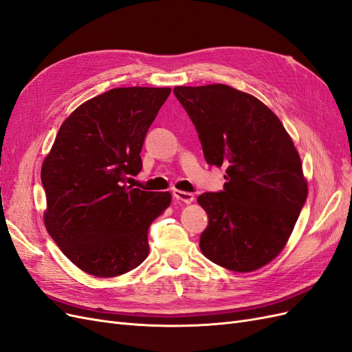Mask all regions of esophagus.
I'll list each match as a JSON object with an SVG mask.
<instances>
[{
    "label": "esophagus",
    "instance_id": "esophagus-1",
    "mask_svg": "<svg viewBox=\"0 0 352 352\" xmlns=\"http://www.w3.org/2000/svg\"><path fill=\"white\" fill-rule=\"evenodd\" d=\"M173 197L177 199V201H182L185 202V204H190V202L194 201V195L190 192H185V190H179V189H175L173 190Z\"/></svg>",
    "mask_w": 352,
    "mask_h": 352
}]
</instances>
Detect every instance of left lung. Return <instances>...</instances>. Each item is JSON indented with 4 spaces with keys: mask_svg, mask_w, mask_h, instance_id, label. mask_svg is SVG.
<instances>
[{
    "mask_svg": "<svg viewBox=\"0 0 352 352\" xmlns=\"http://www.w3.org/2000/svg\"><path fill=\"white\" fill-rule=\"evenodd\" d=\"M173 92L197 127L206 162L226 168L225 190L197 199L208 214L201 252L232 272L257 270L285 248L307 199L292 138L267 105L228 85Z\"/></svg>",
    "mask_w": 352,
    "mask_h": 352,
    "instance_id": "obj_1",
    "label": "left lung"
}]
</instances>
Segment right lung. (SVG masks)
<instances>
[{"label": "right lung", "instance_id": "add662e5", "mask_svg": "<svg viewBox=\"0 0 352 352\" xmlns=\"http://www.w3.org/2000/svg\"><path fill=\"white\" fill-rule=\"evenodd\" d=\"M170 91L114 88L85 101L42 163L45 228L85 273L116 278L148 257V229L172 195L127 186L126 179L142 170L145 135Z\"/></svg>", "mask_w": 352, "mask_h": 352}]
</instances>
